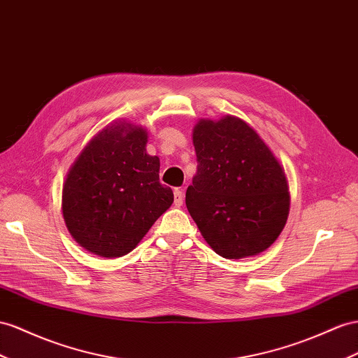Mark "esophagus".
I'll use <instances>...</instances> for the list:
<instances>
[{
	"mask_svg": "<svg viewBox=\"0 0 358 358\" xmlns=\"http://www.w3.org/2000/svg\"><path fill=\"white\" fill-rule=\"evenodd\" d=\"M182 199H185V195H182V190H180V189L173 190V204H176L177 207H181L182 206Z\"/></svg>",
	"mask_w": 358,
	"mask_h": 358,
	"instance_id": "obj_1",
	"label": "esophagus"
}]
</instances>
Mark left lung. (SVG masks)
Here are the masks:
<instances>
[{"label":"left lung","instance_id":"left-lung-1","mask_svg":"<svg viewBox=\"0 0 358 358\" xmlns=\"http://www.w3.org/2000/svg\"><path fill=\"white\" fill-rule=\"evenodd\" d=\"M198 171L186 206L224 259L252 257L278 239L290 194L284 168L250 124L227 115L199 119L192 131Z\"/></svg>","mask_w":358,"mask_h":358}]
</instances>
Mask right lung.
<instances>
[{
  "label": "right lung",
  "mask_w": 358,
  "mask_h": 358,
  "mask_svg": "<svg viewBox=\"0 0 358 358\" xmlns=\"http://www.w3.org/2000/svg\"><path fill=\"white\" fill-rule=\"evenodd\" d=\"M146 128L125 119L87 142L66 173L63 219L74 241L99 257L131 252L173 203L160 160L146 152Z\"/></svg>",
  "instance_id": "add662e5"
}]
</instances>
